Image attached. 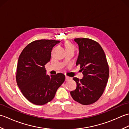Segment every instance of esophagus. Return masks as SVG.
<instances>
[{
    "mask_svg": "<svg viewBox=\"0 0 129 129\" xmlns=\"http://www.w3.org/2000/svg\"><path fill=\"white\" fill-rule=\"evenodd\" d=\"M70 79V77H69V76H65V81H68V80H69Z\"/></svg>",
    "mask_w": 129,
    "mask_h": 129,
    "instance_id": "esophagus-1",
    "label": "esophagus"
}]
</instances>
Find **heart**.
<instances>
[{"label":"heart","mask_w":129,"mask_h":129,"mask_svg":"<svg viewBox=\"0 0 129 129\" xmlns=\"http://www.w3.org/2000/svg\"><path fill=\"white\" fill-rule=\"evenodd\" d=\"M65 49H74V47L73 45L72 44H71L70 42H67L65 44Z\"/></svg>","instance_id":"heart-1"}]
</instances>
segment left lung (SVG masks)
<instances>
[{"instance_id": "left-lung-1", "label": "left lung", "mask_w": 129, "mask_h": 129, "mask_svg": "<svg viewBox=\"0 0 129 129\" xmlns=\"http://www.w3.org/2000/svg\"><path fill=\"white\" fill-rule=\"evenodd\" d=\"M79 53L76 65H80L83 78H74L76 88L70 91L75 101L83 105L95 103L103 95L108 83L109 68L105 54L98 42L88 38H76Z\"/></svg>"}]
</instances>
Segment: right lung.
<instances>
[{
  "mask_svg": "<svg viewBox=\"0 0 129 129\" xmlns=\"http://www.w3.org/2000/svg\"><path fill=\"white\" fill-rule=\"evenodd\" d=\"M59 40H35L24 48L19 57L16 80L23 95L30 102L43 105L53 99L57 89L65 81L62 73L46 75L45 65Z\"/></svg>",
  "mask_w": 129,
  "mask_h": 129,
  "instance_id": "1",
  "label": "right lung"
}]
</instances>
